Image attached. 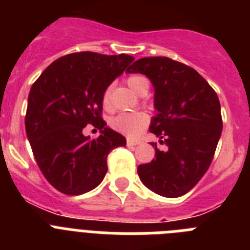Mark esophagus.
Returning <instances> with one entry per match:
<instances>
[{"label": "esophagus", "instance_id": "1", "mask_svg": "<svg viewBox=\"0 0 250 250\" xmlns=\"http://www.w3.org/2000/svg\"><path fill=\"white\" fill-rule=\"evenodd\" d=\"M141 144V141H140V140H131V138H128V140H127V146H129V147H131V146H137V145H140Z\"/></svg>", "mask_w": 250, "mask_h": 250}]
</instances>
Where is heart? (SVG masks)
<instances>
[{"mask_svg":"<svg viewBox=\"0 0 250 250\" xmlns=\"http://www.w3.org/2000/svg\"><path fill=\"white\" fill-rule=\"evenodd\" d=\"M127 85L131 87L135 93L140 95H145L148 90V81L146 77L141 75H132L125 80ZM109 96H110V87H106L103 94V104L109 105ZM147 125V115L142 112L121 113L110 121V125L115 131L121 132L123 135L133 137Z\"/></svg>","mask_w":250,"mask_h":250,"instance_id":"heart-1","label":"heart"}]
</instances>
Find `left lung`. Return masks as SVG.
<instances>
[{
	"label": "left lung",
	"instance_id": "obj_1",
	"mask_svg": "<svg viewBox=\"0 0 250 250\" xmlns=\"http://www.w3.org/2000/svg\"><path fill=\"white\" fill-rule=\"evenodd\" d=\"M127 73H142L155 87L150 132L167 145L156 159L138 165L148 189L167 198L189 192L211 165L222 131L221 106L215 90L194 68L167 57L133 62Z\"/></svg>",
	"mask_w": 250,
	"mask_h": 250
}]
</instances>
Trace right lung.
<instances>
[{"label": "right lung", "mask_w": 250, "mask_h": 250, "mask_svg": "<svg viewBox=\"0 0 250 250\" xmlns=\"http://www.w3.org/2000/svg\"><path fill=\"white\" fill-rule=\"evenodd\" d=\"M135 58L79 52L58 58L33 83L25 129L37 164L50 186L68 196L94 189L105 177L106 157L125 138L102 118L103 94ZM93 124L91 140L83 128Z\"/></svg>", "instance_id": "right-lung-1"}]
</instances>
